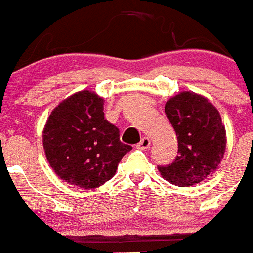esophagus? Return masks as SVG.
I'll return each mask as SVG.
<instances>
[{
	"instance_id": "1",
	"label": "esophagus",
	"mask_w": 253,
	"mask_h": 253,
	"mask_svg": "<svg viewBox=\"0 0 253 253\" xmlns=\"http://www.w3.org/2000/svg\"><path fill=\"white\" fill-rule=\"evenodd\" d=\"M150 145H151V141H150L149 137H142L141 138L140 142L137 143V147L140 150H147L150 147Z\"/></svg>"
}]
</instances>
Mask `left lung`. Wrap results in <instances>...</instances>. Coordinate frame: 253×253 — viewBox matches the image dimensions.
<instances>
[{"label":"left lung","mask_w":253,"mask_h":253,"mask_svg":"<svg viewBox=\"0 0 253 253\" xmlns=\"http://www.w3.org/2000/svg\"><path fill=\"white\" fill-rule=\"evenodd\" d=\"M177 137V156L158 166L163 177L176 186H190L211 176L226 151V128L219 112L203 95L181 92L165 104Z\"/></svg>","instance_id":"8db88e82"}]
</instances>
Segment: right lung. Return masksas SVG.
<instances>
[{
  "label": "right lung",
  "instance_id": "add662e5",
  "mask_svg": "<svg viewBox=\"0 0 253 253\" xmlns=\"http://www.w3.org/2000/svg\"><path fill=\"white\" fill-rule=\"evenodd\" d=\"M103 98L82 90L59 103L47 118L42 145L50 166L60 179L83 189L103 185L131 151L120 129L104 120Z\"/></svg>",
  "mask_w": 253,
  "mask_h": 253
}]
</instances>
